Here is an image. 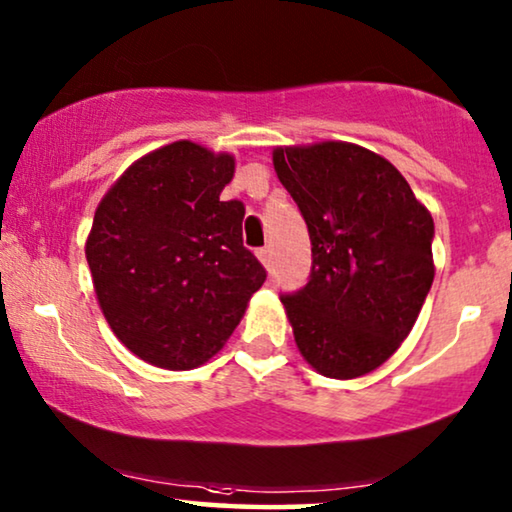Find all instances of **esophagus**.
I'll use <instances>...</instances> for the list:
<instances>
[{
  "label": "esophagus",
  "instance_id": "obj_1",
  "mask_svg": "<svg viewBox=\"0 0 512 512\" xmlns=\"http://www.w3.org/2000/svg\"><path fill=\"white\" fill-rule=\"evenodd\" d=\"M256 256H258V261H261V263L265 265V268H270V261H272V251H270V247L258 249Z\"/></svg>",
  "mask_w": 512,
  "mask_h": 512
}]
</instances>
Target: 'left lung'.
I'll return each mask as SVG.
<instances>
[{"label":"left lung","instance_id":"1","mask_svg":"<svg viewBox=\"0 0 512 512\" xmlns=\"http://www.w3.org/2000/svg\"><path fill=\"white\" fill-rule=\"evenodd\" d=\"M272 164L313 244L308 284L282 296L298 350L327 378L369 374L409 336L433 284V216L362 145H284Z\"/></svg>","mask_w":512,"mask_h":512}]
</instances>
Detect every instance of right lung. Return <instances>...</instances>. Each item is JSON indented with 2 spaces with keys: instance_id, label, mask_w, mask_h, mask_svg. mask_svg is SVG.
Instances as JSON below:
<instances>
[{
  "instance_id": "add662e5",
  "label": "right lung",
  "mask_w": 512,
  "mask_h": 512,
  "mask_svg": "<svg viewBox=\"0 0 512 512\" xmlns=\"http://www.w3.org/2000/svg\"><path fill=\"white\" fill-rule=\"evenodd\" d=\"M232 176L230 152L176 141L136 159L98 204L84 249L98 305L155 367L214 357L265 282L242 244L244 204L221 199Z\"/></svg>"
}]
</instances>
